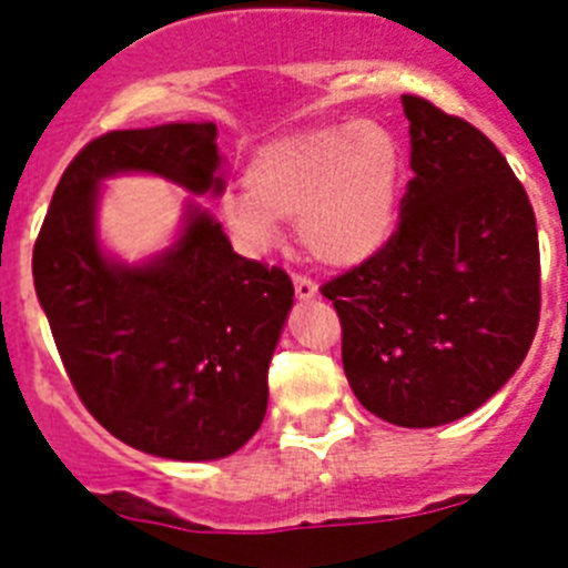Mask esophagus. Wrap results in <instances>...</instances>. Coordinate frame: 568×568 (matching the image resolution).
<instances>
[{
    "label": "esophagus",
    "instance_id": "1",
    "mask_svg": "<svg viewBox=\"0 0 568 568\" xmlns=\"http://www.w3.org/2000/svg\"><path fill=\"white\" fill-rule=\"evenodd\" d=\"M295 298L298 301H313L318 298V284H315L313 278H304V275H295Z\"/></svg>",
    "mask_w": 568,
    "mask_h": 568
}]
</instances>
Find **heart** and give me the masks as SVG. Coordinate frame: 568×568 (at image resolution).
<instances>
[{"mask_svg":"<svg viewBox=\"0 0 568 568\" xmlns=\"http://www.w3.org/2000/svg\"><path fill=\"white\" fill-rule=\"evenodd\" d=\"M404 153L375 122H341L264 144L244 173L247 193L224 195L222 215L241 247L267 255L281 222L327 267H355L393 241L400 219Z\"/></svg>","mask_w":568,"mask_h":568,"instance_id":"obj_1","label":"heart"}]
</instances>
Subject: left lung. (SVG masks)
<instances>
[{
  "instance_id": "obj_1",
  "label": "left lung",
  "mask_w": 568,
  "mask_h": 568,
  "mask_svg": "<svg viewBox=\"0 0 568 568\" xmlns=\"http://www.w3.org/2000/svg\"><path fill=\"white\" fill-rule=\"evenodd\" d=\"M415 179L393 241L324 284L344 327L355 398L389 424L444 426L518 373L540 315V250L529 195L469 122L418 97Z\"/></svg>"
}]
</instances>
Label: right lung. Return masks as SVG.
Masks as SVG:
<instances>
[{
    "instance_id": "1",
    "label": "right lung",
    "mask_w": 568,
    "mask_h": 568,
    "mask_svg": "<svg viewBox=\"0 0 568 568\" xmlns=\"http://www.w3.org/2000/svg\"><path fill=\"white\" fill-rule=\"evenodd\" d=\"M122 173L222 195L215 124L113 130L68 164L33 247L39 304L79 398L110 435L155 458H227L267 415L293 281L233 253L195 199L162 253L135 264L108 253L102 182Z\"/></svg>"
}]
</instances>
